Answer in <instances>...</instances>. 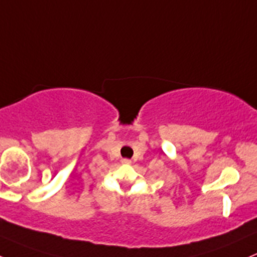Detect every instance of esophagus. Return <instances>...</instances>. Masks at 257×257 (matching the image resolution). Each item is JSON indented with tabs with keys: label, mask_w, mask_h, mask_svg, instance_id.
<instances>
[{
	"label": "esophagus",
	"mask_w": 257,
	"mask_h": 257,
	"mask_svg": "<svg viewBox=\"0 0 257 257\" xmlns=\"http://www.w3.org/2000/svg\"><path fill=\"white\" fill-rule=\"evenodd\" d=\"M122 163H124V165H129V163H131V160L123 159V160H122Z\"/></svg>",
	"instance_id": "obj_1"
}]
</instances>
